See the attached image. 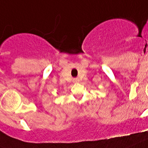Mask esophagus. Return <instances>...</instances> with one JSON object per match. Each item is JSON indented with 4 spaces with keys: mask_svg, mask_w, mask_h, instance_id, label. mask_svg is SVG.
I'll list each match as a JSON object with an SVG mask.
<instances>
[{
    "mask_svg": "<svg viewBox=\"0 0 148 148\" xmlns=\"http://www.w3.org/2000/svg\"><path fill=\"white\" fill-rule=\"evenodd\" d=\"M73 82H75V83L79 82V79H77V78H76V79H73Z\"/></svg>",
    "mask_w": 148,
    "mask_h": 148,
    "instance_id": "1",
    "label": "esophagus"
}]
</instances>
